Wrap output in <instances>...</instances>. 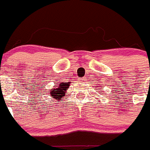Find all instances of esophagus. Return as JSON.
<instances>
[{
    "instance_id": "1",
    "label": "esophagus",
    "mask_w": 150,
    "mask_h": 150,
    "mask_svg": "<svg viewBox=\"0 0 150 150\" xmlns=\"http://www.w3.org/2000/svg\"><path fill=\"white\" fill-rule=\"evenodd\" d=\"M81 80H83V79H81Z\"/></svg>"
}]
</instances>
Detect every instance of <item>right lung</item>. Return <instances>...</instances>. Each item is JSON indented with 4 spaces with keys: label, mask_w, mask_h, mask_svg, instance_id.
Wrapping results in <instances>:
<instances>
[{
    "label": "right lung",
    "mask_w": 150,
    "mask_h": 150,
    "mask_svg": "<svg viewBox=\"0 0 150 150\" xmlns=\"http://www.w3.org/2000/svg\"><path fill=\"white\" fill-rule=\"evenodd\" d=\"M70 83H60L59 86L50 91V95L52 98H55L56 100H60V98L65 96V93L67 91V89L69 88Z\"/></svg>",
    "instance_id": "right-lung-1"
}]
</instances>
